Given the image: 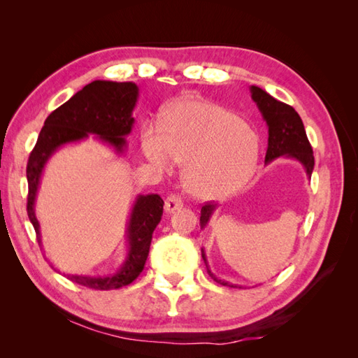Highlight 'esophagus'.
Wrapping results in <instances>:
<instances>
[{"instance_id": "obj_1", "label": "esophagus", "mask_w": 358, "mask_h": 358, "mask_svg": "<svg viewBox=\"0 0 358 358\" xmlns=\"http://www.w3.org/2000/svg\"><path fill=\"white\" fill-rule=\"evenodd\" d=\"M181 206H183V200L178 195H169L164 201V210L167 214H172V212L181 209Z\"/></svg>"}]
</instances>
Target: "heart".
I'll return each instance as SVG.
<instances>
[{
    "label": "heart",
    "instance_id": "heart-1",
    "mask_svg": "<svg viewBox=\"0 0 358 358\" xmlns=\"http://www.w3.org/2000/svg\"><path fill=\"white\" fill-rule=\"evenodd\" d=\"M141 148L159 169L186 162L185 186L201 200L237 192L254 175L260 157V138L248 121L223 106L199 98L172 103L162 126L144 123Z\"/></svg>",
    "mask_w": 358,
    "mask_h": 358
}]
</instances>
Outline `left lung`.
I'll list each match as a JSON object with an SVG mask.
<instances>
[{"label": "left lung", "mask_w": 358, "mask_h": 358, "mask_svg": "<svg viewBox=\"0 0 358 358\" xmlns=\"http://www.w3.org/2000/svg\"><path fill=\"white\" fill-rule=\"evenodd\" d=\"M250 96L257 103L258 109H260L263 120L268 124V150H266V163H271L272 159L278 157H286V158H294L296 162L301 163L305 167L306 175L310 178L314 171V155H313V148H310V143L306 136L305 126H303V121L299 113L295 112L292 106L286 103H281L275 98L271 96L266 90L257 86H250ZM217 204L208 203L201 208V217H200V226L201 229L206 227L209 220L214 214ZM201 257L204 263H206L208 273L214 278L217 283L223 286H231V287H241L238 285H232L229 281L220 280L217 275L210 272L206 254L201 249Z\"/></svg>", "instance_id": "8db88e82"}]
</instances>
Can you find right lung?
I'll return each mask as SVG.
<instances>
[{
	"label": "right lung",
	"instance_id": "add662e5",
	"mask_svg": "<svg viewBox=\"0 0 358 358\" xmlns=\"http://www.w3.org/2000/svg\"><path fill=\"white\" fill-rule=\"evenodd\" d=\"M138 100V86L132 81L117 83L95 80L59 106L45 118L44 126L27 162V215L34 224L41 246L40 223L35 215V200L44 166L55 152L69 143H77L95 135L109 144L117 154L127 148L126 138L135 120L132 112ZM162 196L138 195L127 222V255L123 266L109 275H67L73 283L98 291H110L131 285L140 275L148 260L149 248L157 224L163 215Z\"/></svg>",
	"mask_w": 358,
	"mask_h": 358
}]
</instances>
